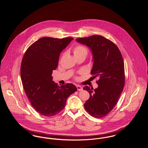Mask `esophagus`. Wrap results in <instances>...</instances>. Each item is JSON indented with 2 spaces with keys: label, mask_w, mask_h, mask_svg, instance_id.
Returning <instances> with one entry per match:
<instances>
[{
  "label": "esophagus",
  "mask_w": 148,
  "mask_h": 148,
  "mask_svg": "<svg viewBox=\"0 0 148 148\" xmlns=\"http://www.w3.org/2000/svg\"><path fill=\"white\" fill-rule=\"evenodd\" d=\"M76 87H77V90H78L79 91H82V90H83V88H82L81 86H80V85H77Z\"/></svg>",
  "instance_id": "34e87169"
}]
</instances>
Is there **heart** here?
Returning a JSON list of instances; mask_svg holds the SVG:
<instances>
[{
	"instance_id": "1",
	"label": "heart",
	"mask_w": 148,
	"mask_h": 148,
	"mask_svg": "<svg viewBox=\"0 0 148 148\" xmlns=\"http://www.w3.org/2000/svg\"><path fill=\"white\" fill-rule=\"evenodd\" d=\"M73 52L76 58L84 56L86 57L88 53V49L84 45L78 44L76 45L74 48H73ZM76 79H77V77H76Z\"/></svg>"
}]
</instances>
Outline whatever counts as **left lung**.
Masks as SVG:
<instances>
[{
  "mask_svg": "<svg viewBox=\"0 0 148 148\" xmlns=\"http://www.w3.org/2000/svg\"><path fill=\"white\" fill-rule=\"evenodd\" d=\"M76 41L90 48L93 64L90 74L97 77L98 88L93 89L87 85L90 97L84 104L86 112L97 119L105 117L117 104L125 84L124 63L117 46L100 35L77 38Z\"/></svg>",
  "mask_w": 148,
  "mask_h": 148,
  "instance_id": "1",
  "label": "left lung"
}]
</instances>
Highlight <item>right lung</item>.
<instances>
[{"label":"right lung","instance_id":"1","mask_svg":"<svg viewBox=\"0 0 148 148\" xmlns=\"http://www.w3.org/2000/svg\"><path fill=\"white\" fill-rule=\"evenodd\" d=\"M73 38L44 37L32 44L21 61L22 84L31 106L40 114L52 117L60 112L68 97L77 91L72 84L59 86L52 81L60 52Z\"/></svg>","mask_w":148,"mask_h":148}]
</instances>
